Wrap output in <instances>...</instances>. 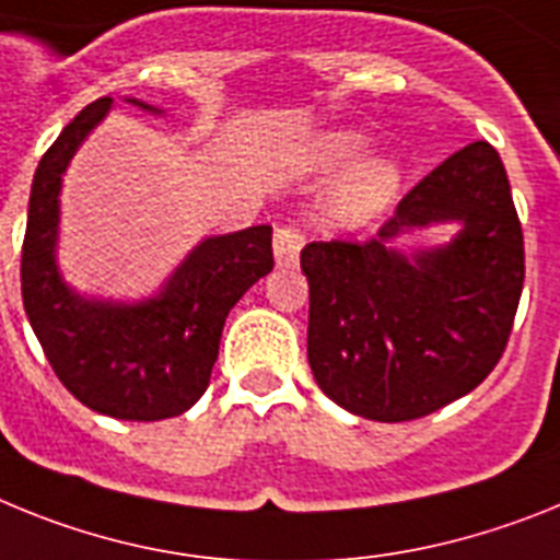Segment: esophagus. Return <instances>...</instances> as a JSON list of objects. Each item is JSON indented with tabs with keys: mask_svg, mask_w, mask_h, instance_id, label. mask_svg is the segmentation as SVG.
Returning <instances> with one entry per match:
<instances>
[{
	"mask_svg": "<svg viewBox=\"0 0 560 560\" xmlns=\"http://www.w3.org/2000/svg\"><path fill=\"white\" fill-rule=\"evenodd\" d=\"M304 245V236L293 225H279L273 233V256L279 267L299 265V253Z\"/></svg>",
	"mask_w": 560,
	"mask_h": 560,
	"instance_id": "1",
	"label": "esophagus"
}]
</instances>
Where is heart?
I'll use <instances>...</instances> for the list:
<instances>
[{
    "label": "heart",
    "instance_id": "b5f03b06",
    "mask_svg": "<svg viewBox=\"0 0 560 560\" xmlns=\"http://www.w3.org/2000/svg\"><path fill=\"white\" fill-rule=\"evenodd\" d=\"M372 138L358 129H338L327 132L315 143L313 163L320 172H347L332 186L324 213L335 225H366L381 217L402 186V168L388 154H368Z\"/></svg>",
    "mask_w": 560,
    "mask_h": 560
}]
</instances>
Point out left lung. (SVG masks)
<instances>
[{
  "mask_svg": "<svg viewBox=\"0 0 560 560\" xmlns=\"http://www.w3.org/2000/svg\"><path fill=\"white\" fill-rule=\"evenodd\" d=\"M456 224L445 246L396 240ZM307 358L352 415L406 422L474 392L508 347L524 284V236L502 158L485 140L440 163L369 242H310Z\"/></svg>",
  "mask_w": 560,
  "mask_h": 560,
  "instance_id": "left-lung-1",
  "label": "left lung"
}]
</instances>
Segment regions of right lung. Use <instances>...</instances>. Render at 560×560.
<instances>
[{
	"instance_id": "1",
	"label": "right lung",
	"mask_w": 560,
	"mask_h": 560,
	"mask_svg": "<svg viewBox=\"0 0 560 560\" xmlns=\"http://www.w3.org/2000/svg\"><path fill=\"white\" fill-rule=\"evenodd\" d=\"M163 115V109L126 98ZM112 98L81 109L33 177L22 245V299L38 343L75 400L115 420L177 417L206 395L233 304L273 270V228L208 236L143 301L81 295L58 270L61 183L72 154L109 115Z\"/></svg>"
}]
</instances>
